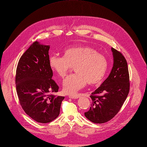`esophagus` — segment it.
Returning <instances> with one entry per match:
<instances>
[{
  "label": "esophagus",
  "instance_id": "1",
  "mask_svg": "<svg viewBox=\"0 0 147 147\" xmlns=\"http://www.w3.org/2000/svg\"><path fill=\"white\" fill-rule=\"evenodd\" d=\"M68 97L70 98H74V99H76V98H79L80 96H79V95H78V94H75V95H69Z\"/></svg>",
  "mask_w": 147,
  "mask_h": 147
}]
</instances>
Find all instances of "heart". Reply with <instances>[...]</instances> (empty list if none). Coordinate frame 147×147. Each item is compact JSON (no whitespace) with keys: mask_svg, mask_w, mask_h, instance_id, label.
Listing matches in <instances>:
<instances>
[{"mask_svg":"<svg viewBox=\"0 0 147 147\" xmlns=\"http://www.w3.org/2000/svg\"><path fill=\"white\" fill-rule=\"evenodd\" d=\"M63 56L52 55L49 58L51 69L63 78L73 67L76 73L63 81V90L67 94H75L88 84L97 85L103 81L109 62L106 57L89 46H76L63 51Z\"/></svg>","mask_w":147,"mask_h":147,"instance_id":"1","label":"heart"}]
</instances>
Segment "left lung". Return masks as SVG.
I'll return each instance as SVG.
<instances>
[{"label": "left lung", "mask_w": 147, "mask_h": 147, "mask_svg": "<svg viewBox=\"0 0 147 147\" xmlns=\"http://www.w3.org/2000/svg\"><path fill=\"white\" fill-rule=\"evenodd\" d=\"M113 66L101 85L92 92V103L85 116L91 122L102 124L112 119L118 113L130 91L129 73L124 55L112 48Z\"/></svg>", "instance_id": "1"}]
</instances>
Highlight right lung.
Instances as JSON below:
<instances>
[{
    "label": "right lung",
    "mask_w": 147,
    "mask_h": 147,
    "mask_svg": "<svg viewBox=\"0 0 147 147\" xmlns=\"http://www.w3.org/2000/svg\"><path fill=\"white\" fill-rule=\"evenodd\" d=\"M50 46L35 41L18 61L16 85L19 102L28 115L38 123H48L59 116L64 97L56 96L59 86L49 65Z\"/></svg>",
    "instance_id": "add662e5"
}]
</instances>
